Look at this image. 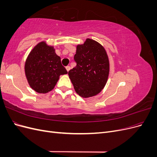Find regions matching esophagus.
<instances>
[{
	"mask_svg": "<svg viewBox=\"0 0 157 157\" xmlns=\"http://www.w3.org/2000/svg\"><path fill=\"white\" fill-rule=\"evenodd\" d=\"M65 68H66V70H67V72H69V71L70 69H71V67H69V66H67V67H66Z\"/></svg>",
	"mask_w": 157,
	"mask_h": 157,
	"instance_id": "obj_1",
	"label": "esophagus"
}]
</instances>
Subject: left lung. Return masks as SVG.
I'll list each match as a JSON object with an SVG mask.
<instances>
[{
	"mask_svg": "<svg viewBox=\"0 0 157 157\" xmlns=\"http://www.w3.org/2000/svg\"><path fill=\"white\" fill-rule=\"evenodd\" d=\"M76 67L68 73L75 92L88 98L100 93L107 82L109 60L104 47L97 41L86 39L77 46L74 56Z\"/></svg>",
	"mask_w": 157,
	"mask_h": 157,
	"instance_id": "obj_1",
	"label": "left lung"
}]
</instances>
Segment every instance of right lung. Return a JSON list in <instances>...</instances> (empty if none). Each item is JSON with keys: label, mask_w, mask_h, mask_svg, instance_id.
Returning a JSON list of instances; mask_svg holds the SVG:
<instances>
[{"label": "right lung", "mask_w": 157, "mask_h": 157, "mask_svg": "<svg viewBox=\"0 0 157 157\" xmlns=\"http://www.w3.org/2000/svg\"><path fill=\"white\" fill-rule=\"evenodd\" d=\"M25 73L33 90L38 93L46 94L54 88L59 76L67 74V71L61 65V58L56 54L54 46L42 41L28 55Z\"/></svg>", "instance_id": "add662e5"}]
</instances>
